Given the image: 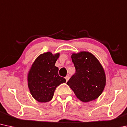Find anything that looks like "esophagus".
<instances>
[{
	"mask_svg": "<svg viewBox=\"0 0 127 127\" xmlns=\"http://www.w3.org/2000/svg\"><path fill=\"white\" fill-rule=\"evenodd\" d=\"M65 78H66V81H68V80H69V76H66Z\"/></svg>",
	"mask_w": 127,
	"mask_h": 127,
	"instance_id": "esophagus-1",
	"label": "esophagus"
}]
</instances>
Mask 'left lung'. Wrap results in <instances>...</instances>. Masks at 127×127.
<instances>
[{
    "mask_svg": "<svg viewBox=\"0 0 127 127\" xmlns=\"http://www.w3.org/2000/svg\"><path fill=\"white\" fill-rule=\"evenodd\" d=\"M72 54L71 58L76 72L67 84L82 102L95 100L102 94L106 84L104 68L92 53L81 51Z\"/></svg>",
    "mask_w": 127,
    "mask_h": 127,
    "instance_id": "obj_1",
    "label": "left lung"
}]
</instances>
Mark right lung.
<instances>
[{"label": "right lung", "instance_id": "right-lung-1", "mask_svg": "<svg viewBox=\"0 0 127 127\" xmlns=\"http://www.w3.org/2000/svg\"><path fill=\"white\" fill-rule=\"evenodd\" d=\"M60 53L51 52L40 54L35 60L28 73L29 90L32 96L39 102L51 101L57 86L66 83V79L58 75V68L55 66Z\"/></svg>", "mask_w": 127, "mask_h": 127}]
</instances>
